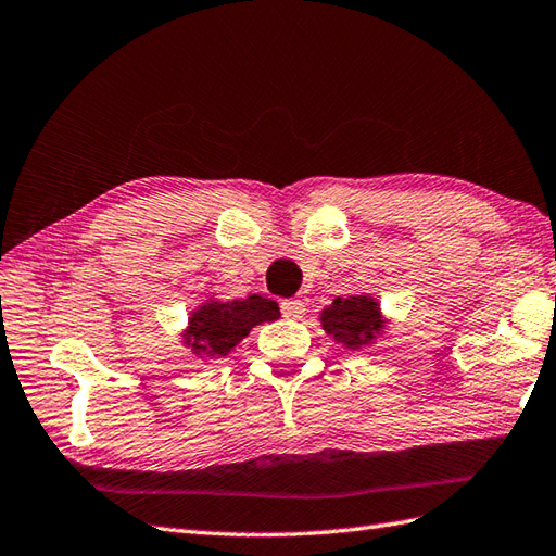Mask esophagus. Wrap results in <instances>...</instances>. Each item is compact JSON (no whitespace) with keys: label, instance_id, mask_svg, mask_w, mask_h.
<instances>
[{"label":"esophagus","instance_id":"obj_1","mask_svg":"<svg viewBox=\"0 0 556 556\" xmlns=\"http://www.w3.org/2000/svg\"><path fill=\"white\" fill-rule=\"evenodd\" d=\"M281 313L289 319H301L305 315V303L299 299H287L281 301Z\"/></svg>","mask_w":556,"mask_h":556}]
</instances>
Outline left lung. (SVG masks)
Returning <instances> with one entry per match:
<instances>
[{
    "label": "left lung",
    "instance_id": "left-lung-1",
    "mask_svg": "<svg viewBox=\"0 0 556 556\" xmlns=\"http://www.w3.org/2000/svg\"><path fill=\"white\" fill-rule=\"evenodd\" d=\"M319 321L321 329L348 351H363L377 339H383L389 329L381 303L369 293L333 299V303L319 313Z\"/></svg>",
    "mask_w": 556,
    "mask_h": 556
}]
</instances>
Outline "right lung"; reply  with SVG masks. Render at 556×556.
I'll return each mask as SVG.
<instances>
[{
	"label": "right lung",
	"mask_w": 556,
	"mask_h": 556,
	"mask_svg": "<svg viewBox=\"0 0 556 556\" xmlns=\"http://www.w3.org/2000/svg\"><path fill=\"white\" fill-rule=\"evenodd\" d=\"M279 317V305L257 293L241 301H217L211 295L189 315L182 331V345L189 348L191 355L211 365V359H219L235 351L253 327Z\"/></svg>",
	"instance_id": "obj_1"
}]
</instances>
